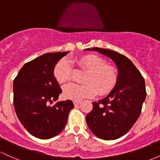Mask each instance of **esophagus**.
Returning a JSON list of instances; mask_svg holds the SVG:
<instances>
[{
  "instance_id": "1",
  "label": "esophagus",
  "mask_w": 160,
  "mask_h": 160,
  "mask_svg": "<svg viewBox=\"0 0 160 160\" xmlns=\"http://www.w3.org/2000/svg\"><path fill=\"white\" fill-rule=\"evenodd\" d=\"M80 102H81L80 101H73V105H74V106H77L80 104Z\"/></svg>"
}]
</instances>
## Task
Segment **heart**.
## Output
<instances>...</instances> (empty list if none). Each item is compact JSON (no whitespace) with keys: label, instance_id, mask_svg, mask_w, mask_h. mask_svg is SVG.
Wrapping results in <instances>:
<instances>
[{"label":"heart","instance_id":"heart-1","mask_svg":"<svg viewBox=\"0 0 160 160\" xmlns=\"http://www.w3.org/2000/svg\"><path fill=\"white\" fill-rule=\"evenodd\" d=\"M77 64L86 71L83 80V84L71 83L64 89L63 95L66 99L79 101L84 98L92 97L97 93L106 96L115 87L118 80V73L116 68L107 64L102 57L94 54L82 56L75 60ZM71 64L66 59H61L53 69V76L59 84L68 81L71 75Z\"/></svg>","mask_w":160,"mask_h":160}]
</instances>
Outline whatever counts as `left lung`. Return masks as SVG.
I'll return each mask as SVG.
<instances>
[{"label": "left lung", "mask_w": 160, "mask_h": 160, "mask_svg": "<svg viewBox=\"0 0 160 160\" xmlns=\"http://www.w3.org/2000/svg\"><path fill=\"white\" fill-rule=\"evenodd\" d=\"M92 50L114 61L118 69V80L105 99L92 102V109L86 116V121L96 137L115 140L132 128L141 113L147 96L144 79L126 56L109 49L92 48Z\"/></svg>", "instance_id": "left-lung-1"}]
</instances>
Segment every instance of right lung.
<instances>
[{
    "instance_id": "right-lung-1",
    "label": "right lung",
    "mask_w": 160,
    "mask_h": 160,
    "mask_svg": "<svg viewBox=\"0 0 160 160\" xmlns=\"http://www.w3.org/2000/svg\"><path fill=\"white\" fill-rule=\"evenodd\" d=\"M68 52L46 53L22 66L13 80V106L21 124L32 135L49 139L64 128L73 108L71 100L53 101L62 92L53 69Z\"/></svg>"
}]
</instances>
